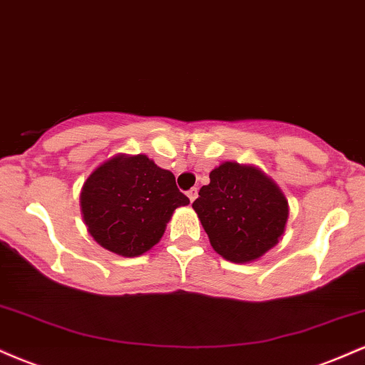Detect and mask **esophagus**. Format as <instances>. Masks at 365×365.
Returning <instances> with one entry per match:
<instances>
[{
	"mask_svg": "<svg viewBox=\"0 0 365 365\" xmlns=\"http://www.w3.org/2000/svg\"><path fill=\"white\" fill-rule=\"evenodd\" d=\"M187 197L190 199V202H194V200L197 199V188H190V190L187 192Z\"/></svg>",
	"mask_w": 365,
	"mask_h": 365,
	"instance_id": "34e87169",
	"label": "esophagus"
}]
</instances>
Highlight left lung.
<instances>
[{
	"label": "left lung",
	"instance_id": "1",
	"mask_svg": "<svg viewBox=\"0 0 365 365\" xmlns=\"http://www.w3.org/2000/svg\"><path fill=\"white\" fill-rule=\"evenodd\" d=\"M192 207L212 249L232 262H250L278 244L288 220V200L254 166L226 161L209 173Z\"/></svg>",
	"mask_w": 365,
	"mask_h": 365
}]
</instances>
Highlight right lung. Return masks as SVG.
Masks as SVG:
<instances>
[{"label": "right lung", "mask_w": 365, "mask_h": 365, "mask_svg": "<svg viewBox=\"0 0 365 365\" xmlns=\"http://www.w3.org/2000/svg\"><path fill=\"white\" fill-rule=\"evenodd\" d=\"M190 202L173 173L145 154L118 156L98 166L83 183V223L99 245L137 257L161 240L173 211Z\"/></svg>", "instance_id": "add662e5"}]
</instances>
